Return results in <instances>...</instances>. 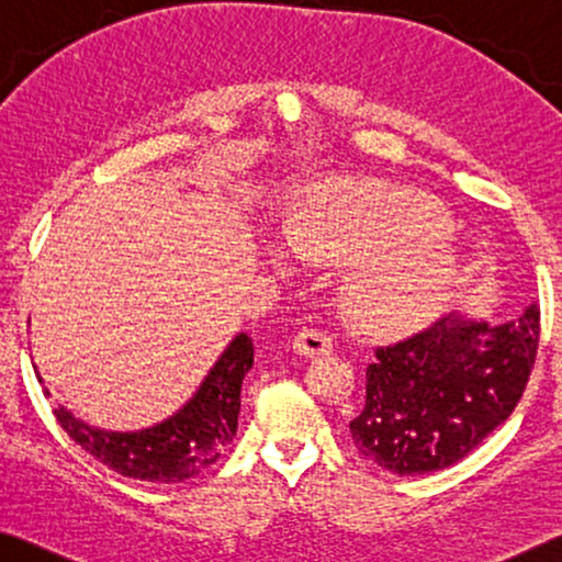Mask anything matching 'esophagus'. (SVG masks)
<instances>
[{
	"mask_svg": "<svg viewBox=\"0 0 562 562\" xmlns=\"http://www.w3.org/2000/svg\"><path fill=\"white\" fill-rule=\"evenodd\" d=\"M292 347H295L300 355H305V358H317V355L333 352L335 340H333V335L323 333V329L305 327L295 335V342H292Z\"/></svg>",
	"mask_w": 562,
	"mask_h": 562,
	"instance_id": "1",
	"label": "esophagus"
}]
</instances>
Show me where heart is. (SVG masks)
I'll list each match as a JSON object with an SVG mask.
<instances>
[{
  "label": "heart",
  "mask_w": 562,
  "mask_h": 562,
  "mask_svg": "<svg viewBox=\"0 0 562 562\" xmlns=\"http://www.w3.org/2000/svg\"><path fill=\"white\" fill-rule=\"evenodd\" d=\"M450 217L423 194L364 180L323 184L284 225L300 260L351 265L345 307L364 329L420 323L456 284L460 267L440 239Z\"/></svg>",
  "instance_id": "heart-1"
}]
</instances>
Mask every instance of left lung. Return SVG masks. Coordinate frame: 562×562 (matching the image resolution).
I'll use <instances>...</instances> for the list:
<instances>
[{"mask_svg": "<svg viewBox=\"0 0 562 562\" xmlns=\"http://www.w3.org/2000/svg\"><path fill=\"white\" fill-rule=\"evenodd\" d=\"M540 310L487 327L448 315L375 347L355 450L395 475H425L473 452L520 403L538 355Z\"/></svg>", "mask_w": 562, "mask_h": 562, "instance_id": "left-lung-1", "label": "left lung"}]
</instances>
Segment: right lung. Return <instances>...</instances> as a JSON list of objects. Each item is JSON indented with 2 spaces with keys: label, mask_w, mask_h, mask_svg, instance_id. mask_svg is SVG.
Returning a JSON list of instances; mask_svg holds the SVG:
<instances>
[{
  "label": "right lung",
  "mask_w": 562,
  "mask_h": 562,
  "mask_svg": "<svg viewBox=\"0 0 562 562\" xmlns=\"http://www.w3.org/2000/svg\"><path fill=\"white\" fill-rule=\"evenodd\" d=\"M252 362V340L239 333L190 403L147 430H97L77 420L65 407H57L55 417L79 448L114 473L147 480V483H184L215 465L222 450L233 442L237 432L239 390ZM44 395H49L47 390Z\"/></svg>",
  "instance_id": "add662e5"
}]
</instances>
